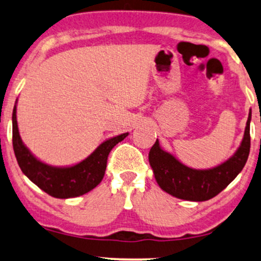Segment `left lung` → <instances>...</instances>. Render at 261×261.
Instances as JSON below:
<instances>
[{
	"label": "left lung",
	"mask_w": 261,
	"mask_h": 261,
	"mask_svg": "<svg viewBox=\"0 0 261 261\" xmlns=\"http://www.w3.org/2000/svg\"><path fill=\"white\" fill-rule=\"evenodd\" d=\"M249 111L244 138L236 151L221 165L207 169H194L180 162L171 152L163 150L156 140L149 151V163L159 186L171 196L184 200L205 201L223 191L242 171L249 155L251 135Z\"/></svg>",
	"instance_id": "obj_1"
}]
</instances>
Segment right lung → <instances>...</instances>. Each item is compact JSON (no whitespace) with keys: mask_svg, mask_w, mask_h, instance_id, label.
<instances>
[{"mask_svg":"<svg viewBox=\"0 0 261 261\" xmlns=\"http://www.w3.org/2000/svg\"><path fill=\"white\" fill-rule=\"evenodd\" d=\"M17 102V99H16ZM16 102L13 109V148L23 174L31 181L55 198L68 199L80 197L95 189L105 175L107 156L128 133L103 141L85 160L71 166H52L32 154L20 136L16 120Z\"/></svg>","mask_w":261,"mask_h":261,"instance_id":"right-lung-1","label":"right lung"}]
</instances>
